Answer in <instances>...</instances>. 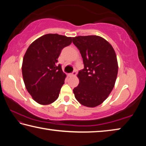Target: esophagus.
<instances>
[{"label":"esophagus","mask_w":146,"mask_h":146,"mask_svg":"<svg viewBox=\"0 0 146 146\" xmlns=\"http://www.w3.org/2000/svg\"><path fill=\"white\" fill-rule=\"evenodd\" d=\"M76 74H77V71L76 70H74L72 73H70V76H76Z\"/></svg>","instance_id":"34e87169"}]
</instances>
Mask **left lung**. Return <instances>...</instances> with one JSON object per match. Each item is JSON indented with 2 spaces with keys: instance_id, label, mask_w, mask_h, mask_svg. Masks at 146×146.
<instances>
[{
  "instance_id": "left-lung-1",
  "label": "left lung",
  "mask_w": 146,
  "mask_h": 146,
  "mask_svg": "<svg viewBox=\"0 0 146 146\" xmlns=\"http://www.w3.org/2000/svg\"><path fill=\"white\" fill-rule=\"evenodd\" d=\"M73 43L80 51L84 65L77 75L79 84L73 89L75 98L83 106L96 107L114 88L118 73L115 50L107 40L97 35L76 36Z\"/></svg>"
}]
</instances>
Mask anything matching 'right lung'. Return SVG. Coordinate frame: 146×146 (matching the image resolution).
Instances as JSON below:
<instances>
[{
  "mask_svg": "<svg viewBox=\"0 0 146 146\" xmlns=\"http://www.w3.org/2000/svg\"><path fill=\"white\" fill-rule=\"evenodd\" d=\"M71 42V37L46 34L27 49L22 66L24 82L33 100L40 104H50L58 98L66 76L57 64L58 58Z\"/></svg>",
  "mask_w": 146,
  "mask_h": 146,
  "instance_id": "add662e5",
  "label": "right lung"
}]
</instances>
